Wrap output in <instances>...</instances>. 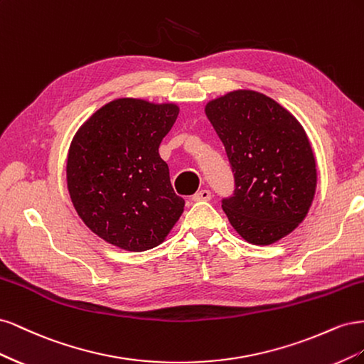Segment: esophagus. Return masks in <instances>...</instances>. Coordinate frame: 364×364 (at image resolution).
Returning a JSON list of instances; mask_svg holds the SVG:
<instances>
[{
    "label": "esophagus",
    "mask_w": 364,
    "mask_h": 364,
    "mask_svg": "<svg viewBox=\"0 0 364 364\" xmlns=\"http://www.w3.org/2000/svg\"><path fill=\"white\" fill-rule=\"evenodd\" d=\"M193 200H194V202H208V200H211V191H209V190L197 191V193L193 196Z\"/></svg>",
    "instance_id": "obj_1"
}]
</instances>
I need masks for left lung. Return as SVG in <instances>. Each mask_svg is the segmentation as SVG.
Listing matches in <instances>:
<instances>
[{
	"label": "left lung",
	"mask_w": 364,
	"mask_h": 364,
	"mask_svg": "<svg viewBox=\"0 0 364 364\" xmlns=\"http://www.w3.org/2000/svg\"><path fill=\"white\" fill-rule=\"evenodd\" d=\"M222 139L235 190L222 200L230 225L267 246L294 230L316 193V159L304 127L273 98L238 90L205 106Z\"/></svg>",
	"instance_id": "8db88e82"
}]
</instances>
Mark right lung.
Segmentation results:
<instances>
[{
	"label": "right lung",
	"instance_id": "right-lung-1",
	"mask_svg": "<svg viewBox=\"0 0 364 364\" xmlns=\"http://www.w3.org/2000/svg\"><path fill=\"white\" fill-rule=\"evenodd\" d=\"M179 115L174 103L117 98L87 118L67 161L71 202L95 235L119 249L159 246L183 213L159 144Z\"/></svg>",
	"mask_w": 364,
	"mask_h": 364
}]
</instances>
